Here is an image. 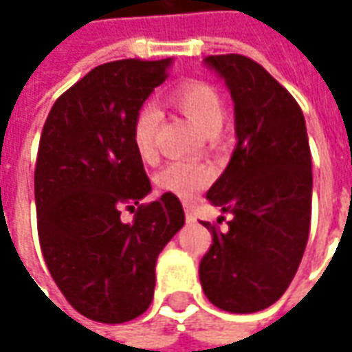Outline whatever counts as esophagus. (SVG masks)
Here are the masks:
<instances>
[{"mask_svg":"<svg viewBox=\"0 0 352 352\" xmlns=\"http://www.w3.org/2000/svg\"><path fill=\"white\" fill-rule=\"evenodd\" d=\"M184 211H186V221H188V223H194V221H196V215H194L192 208H190V206H186Z\"/></svg>","mask_w":352,"mask_h":352,"instance_id":"34e87169","label":"esophagus"}]
</instances>
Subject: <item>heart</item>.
Wrapping results in <instances>:
<instances>
[{
	"mask_svg": "<svg viewBox=\"0 0 352 352\" xmlns=\"http://www.w3.org/2000/svg\"><path fill=\"white\" fill-rule=\"evenodd\" d=\"M172 102L176 103L199 131L204 133H217L223 123V102L219 94L206 82H184L172 91ZM160 121V113L153 103H144L133 119L131 139L137 155L142 160L153 162L156 158L155 135ZM213 180V170L199 162H186L176 160L170 162L156 174V186L168 194L190 199L210 186Z\"/></svg>",
	"mask_w": 352,
	"mask_h": 352,
	"instance_id": "obj_1",
	"label": "heart"
}]
</instances>
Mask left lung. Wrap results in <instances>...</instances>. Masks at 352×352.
Segmentation results:
<instances>
[{
    "instance_id": "left-lung-1",
    "label": "left lung",
    "mask_w": 352,
    "mask_h": 352,
    "mask_svg": "<svg viewBox=\"0 0 352 352\" xmlns=\"http://www.w3.org/2000/svg\"><path fill=\"white\" fill-rule=\"evenodd\" d=\"M206 64L231 91L236 146L206 196L231 221L225 233L204 223L213 243L199 263V282L219 309L254 314L288 290L307 245L314 178L305 119L258 62L217 54Z\"/></svg>"
}]
</instances>
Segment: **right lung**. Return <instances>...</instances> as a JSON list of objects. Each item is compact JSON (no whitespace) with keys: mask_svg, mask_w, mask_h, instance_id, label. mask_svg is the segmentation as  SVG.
<instances>
[{"mask_svg":"<svg viewBox=\"0 0 352 352\" xmlns=\"http://www.w3.org/2000/svg\"><path fill=\"white\" fill-rule=\"evenodd\" d=\"M166 60L102 64L48 113L34 166L38 241L50 276L84 318L123 323L148 309L160 250L184 225L174 194L141 204L151 180L131 127L168 76ZM123 207L135 211L120 221Z\"/></svg>","mask_w":352,"mask_h":352,"instance_id":"right-lung-1","label":"right lung"}]
</instances>
